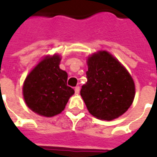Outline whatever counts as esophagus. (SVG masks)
<instances>
[{
	"instance_id": "obj_1",
	"label": "esophagus",
	"mask_w": 157,
	"mask_h": 157,
	"mask_svg": "<svg viewBox=\"0 0 157 157\" xmlns=\"http://www.w3.org/2000/svg\"><path fill=\"white\" fill-rule=\"evenodd\" d=\"M75 92L76 94H78L79 92H80V86H75Z\"/></svg>"
}]
</instances>
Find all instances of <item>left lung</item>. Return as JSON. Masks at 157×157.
<instances>
[{
	"label": "left lung",
	"mask_w": 157,
	"mask_h": 157,
	"mask_svg": "<svg viewBox=\"0 0 157 157\" xmlns=\"http://www.w3.org/2000/svg\"><path fill=\"white\" fill-rule=\"evenodd\" d=\"M87 82L81 96L96 118L113 120L124 113L135 98V83L127 70L107 51L89 57Z\"/></svg>",
	"instance_id": "left-lung-1"
}]
</instances>
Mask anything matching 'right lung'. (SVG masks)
Returning <instances> with one entry per match:
<instances>
[{"mask_svg":"<svg viewBox=\"0 0 157 157\" xmlns=\"http://www.w3.org/2000/svg\"><path fill=\"white\" fill-rule=\"evenodd\" d=\"M59 55L44 59L27 76L23 84V97L34 113L52 117L61 113L74 89L67 86L68 75L59 69Z\"/></svg>","mask_w":157,"mask_h":157,"instance_id":"add662e5","label":"right lung"}]
</instances>
